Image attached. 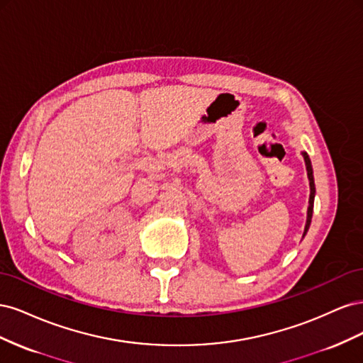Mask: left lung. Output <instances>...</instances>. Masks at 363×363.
<instances>
[{"label": "left lung", "instance_id": "left-lung-1", "mask_svg": "<svg viewBox=\"0 0 363 363\" xmlns=\"http://www.w3.org/2000/svg\"><path fill=\"white\" fill-rule=\"evenodd\" d=\"M303 157L306 162V169H307V177H309V184H311V196H309V207H307V221H306V227H304V235L307 233V230L311 227V221H312V213H313V199H315V182H313V169H312V163L307 152H303ZM303 235V236H304Z\"/></svg>", "mask_w": 363, "mask_h": 363}]
</instances>
